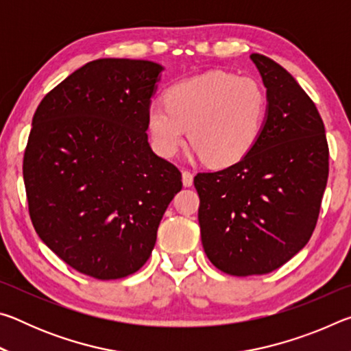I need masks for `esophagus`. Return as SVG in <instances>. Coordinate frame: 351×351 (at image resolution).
Here are the masks:
<instances>
[{
    "instance_id": "34e87169",
    "label": "esophagus",
    "mask_w": 351,
    "mask_h": 351,
    "mask_svg": "<svg viewBox=\"0 0 351 351\" xmlns=\"http://www.w3.org/2000/svg\"><path fill=\"white\" fill-rule=\"evenodd\" d=\"M182 184L186 187H190L193 184V175L189 170H182Z\"/></svg>"
}]
</instances>
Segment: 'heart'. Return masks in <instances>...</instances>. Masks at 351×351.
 <instances>
[{
	"label": "heart",
	"mask_w": 351,
	"mask_h": 351,
	"mask_svg": "<svg viewBox=\"0 0 351 351\" xmlns=\"http://www.w3.org/2000/svg\"><path fill=\"white\" fill-rule=\"evenodd\" d=\"M268 96L251 77L210 71L171 85L165 105L148 106L147 127L153 148L170 158L187 139L213 167L239 162L258 141Z\"/></svg>",
	"instance_id": "obj_1"
}]
</instances>
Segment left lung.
Masks as SVG:
<instances>
[{
	"instance_id": "8db88e82",
	"label": "left lung",
	"mask_w": 351,
	"mask_h": 351,
	"mask_svg": "<svg viewBox=\"0 0 351 351\" xmlns=\"http://www.w3.org/2000/svg\"><path fill=\"white\" fill-rule=\"evenodd\" d=\"M268 96L258 141L230 167L198 173V221L207 258L230 276L280 268L316 228L328 180L319 111L287 69L251 54Z\"/></svg>"
}]
</instances>
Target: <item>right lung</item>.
I'll return each mask as SVG.
<instances>
[{"mask_svg":"<svg viewBox=\"0 0 351 351\" xmlns=\"http://www.w3.org/2000/svg\"><path fill=\"white\" fill-rule=\"evenodd\" d=\"M162 66L99 58L41 100L23 159L29 215L45 245L99 280L150 258L181 171L154 154L147 111Z\"/></svg>","mask_w":351,"mask_h":351,"instance_id":"add662e5","label":"right lung"}]
</instances>
